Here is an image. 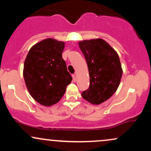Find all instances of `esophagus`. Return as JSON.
Listing matches in <instances>:
<instances>
[{"label":"esophagus","instance_id":"34e87169","mask_svg":"<svg viewBox=\"0 0 151 151\" xmlns=\"http://www.w3.org/2000/svg\"><path fill=\"white\" fill-rule=\"evenodd\" d=\"M72 79H73V81H74V82H75L76 80H77V78H76L75 74H72Z\"/></svg>","mask_w":151,"mask_h":151}]
</instances>
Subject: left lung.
I'll return each mask as SVG.
<instances>
[{
  "mask_svg": "<svg viewBox=\"0 0 151 151\" xmlns=\"http://www.w3.org/2000/svg\"><path fill=\"white\" fill-rule=\"evenodd\" d=\"M89 72L90 84L81 96L93 104L106 101L116 91L122 77L119 57L102 39L84 40L79 43Z\"/></svg>",
  "mask_w": 151,
  "mask_h": 151,
  "instance_id": "left-lung-1",
  "label": "left lung"
}]
</instances>
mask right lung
Wrapping results in <instances>:
<instances>
[{"instance_id": "obj_1", "label": "right lung", "mask_w": 151, "mask_h": 151, "mask_svg": "<svg viewBox=\"0 0 151 151\" xmlns=\"http://www.w3.org/2000/svg\"><path fill=\"white\" fill-rule=\"evenodd\" d=\"M65 43L48 38L31 47L24 63L25 84L32 98L40 104L58 103L72 77L62 53Z\"/></svg>"}]
</instances>
